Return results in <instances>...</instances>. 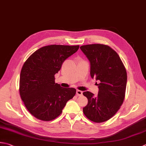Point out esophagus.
<instances>
[{
  "label": "esophagus",
  "instance_id": "obj_1",
  "mask_svg": "<svg viewBox=\"0 0 146 146\" xmlns=\"http://www.w3.org/2000/svg\"><path fill=\"white\" fill-rule=\"evenodd\" d=\"M82 91H80V90H76V96H82Z\"/></svg>",
  "mask_w": 146,
  "mask_h": 146
}]
</instances>
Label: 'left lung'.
Returning <instances> with one entry per match:
<instances>
[{"label": "left lung", "mask_w": 146, "mask_h": 146, "mask_svg": "<svg viewBox=\"0 0 146 146\" xmlns=\"http://www.w3.org/2000/svg\"><path fill=\"white\" fill-rule=\"evenodd\" d=\"M80 48L90 61L91 77L100 81L98 96L88 91L83 93L88 99L83 111L90 121H106L118 112L123 102L127 81L126 69L118 54L107 45H85Z\"/></svg>", "instance_id": "left-lung-1"}]
</instances>
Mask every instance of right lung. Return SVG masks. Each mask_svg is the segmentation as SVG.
Returning <instances> with one entry per match:
<instances>
[{
    "instance_id": "add662e5",
    "label": "right lung",
    "mask_w": 146,
    "mask_h": 146,
    "mask_svg": "<svg viewBox=\"0 0 146 146\" xmlns=\"http://www.w3.org/2000/svg\"><path fill=\"white\" fill-rule=\"evenodd\" d=\"M79 45H50L36 50L23 66L19 94L27 110L36 119L49 121L58 117L66 102L76 94L73 88L55 83V74Z\"/></svg>"
}]
</instances>
